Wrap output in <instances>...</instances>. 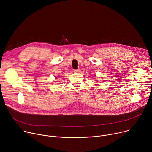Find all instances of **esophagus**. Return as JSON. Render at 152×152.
Masks as SVG:
<instances>
[{
  "label": "esophagus",
  "mask_w": 152,
  "mask_h": 152,
  "mask_svg": "<svg viewBox=\"0 0 152 152\" xmlns=\"http://www.w3.org/2000/svg\"><path fill=\"white\" fill-rule=\"evenodd\" d=\"M80 69H77V70H74V72H75V73H79V72H80Z\"/></svg>",
  "instance_id": "esophagus-1"
}]
</instances>
